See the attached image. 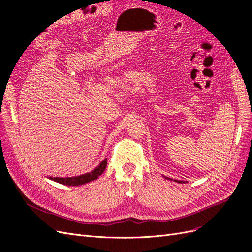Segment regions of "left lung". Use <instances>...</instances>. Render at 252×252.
Returning a JSON list of instances; mask_svg holds the SVG:
<instances>
[{
	"instance_id": "obj_1",
	"label": "left lung",
	"mask_w": 252,
	"mask_h": 252,
	"mask_svg": "<svg viewBox=\"0 0 252 252\" xmlns=\"http://www.w3.org/2000/svg\"><path fill=\"white\" fill-rule=\"evenodd\" d=\"M164 178H166V177H164ZM166 179H168V178H166ZM169 180H171V179H169ZM177 182H179V183H182V181H177Z\"/></svg>"
}]
</instances>
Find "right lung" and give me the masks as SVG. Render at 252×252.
<instances>
[{
  "label": "right lung",
  "mask_w": 252,
  "mask_h": 252,
  "mask_svg": "<svg viewBox=\"0 0 252 252\" xmlns=\"http://www.w3.org/2000/svg\"><path fill=\"white\" fill-rule=\"evenodd\" d=\"M106 166H107V159H104V161L101 162V164L98 165L96 168H94L91 172L78 175V177H72V178H52L49 177L48 179L58 182L60 184L67 185V186H79L86 184V183H89L91 181L96 180L100 175L105 171Z\"/></svg>",
  "instance_id": "right-lung-1"
}]
</instances>
